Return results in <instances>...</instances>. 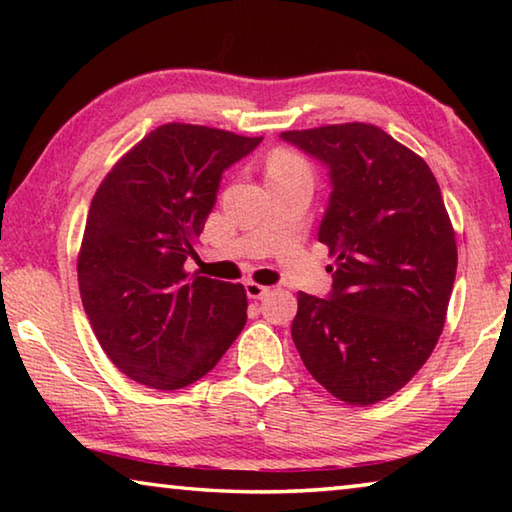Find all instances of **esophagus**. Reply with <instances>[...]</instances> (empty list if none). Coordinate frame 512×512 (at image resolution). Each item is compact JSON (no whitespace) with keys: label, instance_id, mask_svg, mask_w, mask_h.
<instances>
[{"label":"esophagus","instance_id":"34e87169","mask_svg":"<svg viewBox=\"0 0 512 512\" xmlns=\"http://www.w3.org/2000/svg\"><path fill=\"white\" fill-rule=\"evenodd\" d=\"M268 291H271V287H264V284L257 282H246V296L250 300H262Z\"/></svg>","mask_w":512,"mask_h":512}]
</instances>
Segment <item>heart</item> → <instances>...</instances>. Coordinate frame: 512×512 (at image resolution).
I'll return each mask as SVG.
<instances>
[{
	"label": "heart",
	"mask_w": 512,
	"mask_h": 512,
	"mask_svg": "<svg viewBox=\"0 0 512 512\" xmlns=\"http://www.w3.org/2000/svg\"><path fill=\"white\" fill-rule=\"evenodd\" d=\"M293 171L307 173L305 164H302L298 155H293V153H287V151L275 153L271 162H268V176H277V173H293Z\"/></svg>",
	"instance_id": "heart-1"
}]
</instances>
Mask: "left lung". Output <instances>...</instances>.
Wrapping results in <instances>:
<instances>
[{
	"label": "left lung",
	"mask_w": 512,
	"mask_h": 512,
	"mask_svg": "<svg viewBox=\"0 0 512 512\" xmlns=\"http://www.w3.org/2000/svg\"><path fill=\"white\" fill-rule=\"evenodd\" d=\"M284 142L327 169L318 241L336 255L327 298L298 293L291 336L320 386L375 404L409 384L443 332L456 239L420 155L372 124L287 131Z\"/></svg>",
	"instance_id": "8db88e82"
}]
</instances>
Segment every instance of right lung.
<instances>
[{
	"instance_id": "1",
	"label": "right lung",
	"mask_w": 512,
	"mask_h": 512,
	"mask_svg": "<svg viewBox=\"0 0 512 512\" xmlns=\"http://www.w3.org/2000/svg\"><path fill=\"white\" fill-rule=\"evenodd\" d=\"M264 137L164 124L92 198L79 289L103 352L126 377L176 391L210 372L246 325L241 284L187 273L223 171Z\"/></svg>"
}]
</instances>
